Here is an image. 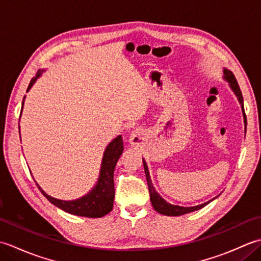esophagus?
Listing matches in <instances>:
<instances>
[{"label": "esophagus", "mask_w": 261, "mask_h": 261, "mask_svg": "<svg viewBox=\"0 0 261 261\" xmlns=\"http://www.w3.org/2000/svg\"><path fill=\"white\" fill-rule=\"evenodd\" d=\"M135 138H136V136L135 135H131V137H130V142L132 143V145H135V141H136V139H135Z\"/></svg>", "instance_id": "34e87169"}]
</instances>
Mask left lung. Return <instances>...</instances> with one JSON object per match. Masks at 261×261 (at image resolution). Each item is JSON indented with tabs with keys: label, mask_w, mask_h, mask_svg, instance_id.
Returning <instances> with one entry per match:
<instances>
[{
	"label": "left lung",
	"mask_w": 261,
	"mask_h": 261,
	"mask_svg": "<svg viewBox=\"0 0 261 261\" xmlns=\"http://www.w3.org/2000/svg\"><path fill=\"white\" fill-rule=\"evenodd\" d=\"M223 80L226 81L229 83V86L236 94V96L238 97V101H239L240 105H241V109H242V113H243V121H245V125H246V129H247V118H246V113H245V107H243V97H242V93L240 91V87L238 85V82L236 80V77L232 73L231 70L224 68L223 69ZM246 131V130H245ZM142 162H143V168H145V174H146V178H147V184H148V188H149V194H150V201L153 208L157 211L158 213L163 214V215H168V216H179V215H184L187 213H191L194 212V211H197V210H201L202 207H204L205 205H207L210 202H212L213 199H215L216 197H214L213 199H211L208 202H205L201 205H196V206H190V207H185V206H179V205H173L168 203L167 201H165V199L159 195L158 192L154 190V187L152 185V181L150 178V174H149V170H148V166L146 160L142 158Z\"/></svg>",
	"instance_id": "1"
}]
</instances>
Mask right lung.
Returning a JSON list of instances; mask_svg holds the SVG:
<instances>
[{"label": "right lung", "instance_id": "obj_1", "mask_svg": "<svg viewBox=\"0 0 261 261\" xmlns=\"http://www.w3.org/2000/svg\"><path fill=\"white\" fill-rule=\"evenodd\" d=\"M42 71H45V69L38 70V73L28 86L27 92H29L32 85L41 76ZM24 98L25 96L23 97V102ZM23 102H22V110H23ZM122 152H123V140H122V136H118L105 148L96 185L83 197L73 199V201H63V199L49 196L40 186L38 184L37 186L49 202L56 205L57 207L65 211V212L79 216H85V218H102V216L110 213L113 208L115 193L113 174L116 163H118Z\"/></svg>", "mask_w": 261, "mask_h": 261}]
</instances>
